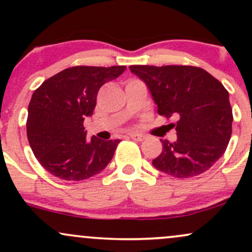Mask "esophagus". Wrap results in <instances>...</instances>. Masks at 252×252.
<instances>
[{"label":"esophagus","instance_id":"1","mask_svg":"<svg viewBox=\"0 0 252 252\" xmlns=\"http://www.w3.org/2000/svg\"><path fill=\"white\" fill-rule=\"evenodd\" d=\"M130 138H132L134 141H137V142H141L146 138V136L142 134H130Z\"/></svg>","mask_w":252,"mask_h":252}]
</instances>
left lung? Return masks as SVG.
<instances>
[{
  "instance_id": "left-lung-1",
  "label": "left lung",
  "mask_w": 252,
  "mask_h": 252,
  "mask_svg": "<svg viewBox=\"0 0 252 252\" xmlns=\"http://www.w3.org/2000/svg\"><path fill=\"white\" fill-rule=\"evenodd\" d=\"M130 71L147 84L158 114L176 120L172 126L178 140H161L162 153L153 166L179 179L210 169L225 153L232 134V108L224 85L195 66L132 65Z\"/></svg>"
}]
</instances>
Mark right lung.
<instances>
[{"instance_id":"1","label":"right lung","mask_w":252,"mask_h":252,"mask_svg":"<svg viewBox=\"0 0 252 252\" xmlns=\"http://www.w3.org/2000/svg\"><path fill=\"white\" fill-rule=\"evenodd\" d=\"M126 66H73L48 78L28 105L27 137L33 154L47 172L80 181L108 166L120 140L86 138L84 120L94 114L97 94Z\"/></svg>"}]
</instances>
